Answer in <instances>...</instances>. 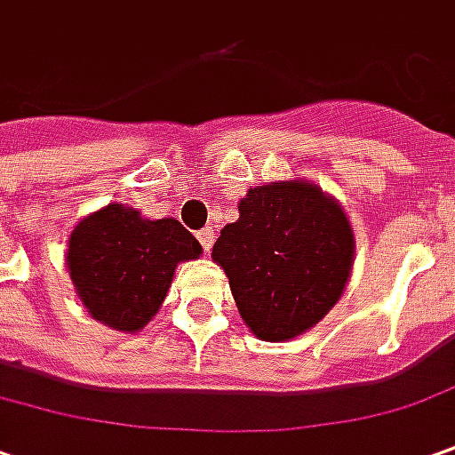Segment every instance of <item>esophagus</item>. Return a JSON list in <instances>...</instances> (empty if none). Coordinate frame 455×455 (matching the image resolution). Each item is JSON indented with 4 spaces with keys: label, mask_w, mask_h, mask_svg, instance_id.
<instances>
[{
    "label": "esophagus",
    "mask_w": 455,
    "mask_h": 455,
    "mask_svg": "<svg viewBox=\"0 0 455 455\" xmlns=\"http://www.w3.org/2000/svg\"><path fill=\"white\" fill-rule=\"evenodd\" d=\"M196 236H199V243H202L204 251H206V253L212 251V246H214V239H216V231H214V228H212V227L202 228V231H199Z\"/></svg>",
    "instance_id": "1"
}]
</instances>
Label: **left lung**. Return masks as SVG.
I'll return each instance as SVG.
<instances>
[{
    "label": "left lung",
    "instance_id": "8db88e82",
    "mask_svg": "<svg viewBox=\"0 0 455 455\" xmlns=\"http://www.w3.org/2000/svg\"><path fill=\"white\" fill-rule=\"evenodd\" d=\"M212 256L227 271L241 318L264 341L308 331L341 299L354 231L344 209L304 181L256 187Z\"/></svg>",
    "mask_w": 455,
    "mask_h": 455
}]
</instances>
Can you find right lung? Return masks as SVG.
I'll return each instance as SVG.
<instances>
[{
    "label": "right lung",
    "instance_id": "1",
    "mask_svg": "<svg viewBox=\"0 0 455 455\" xmlns=\"http://www.w3.org/2000/svg\"><path fill=\"white\" fill-rule=\"evenodd\" d=\"M199 253V241L176 219L149 221L137 209L109 204L76 224L67 267L92 316L134 333L159 311L176 264Z\"/></svg>",
    "mask_w": 455,
    "mask_h": 455
}]
</instances>
